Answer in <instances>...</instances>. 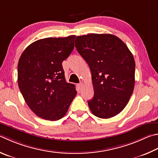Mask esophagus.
I'll return each mask as SVG.
<instances>
[{
  "mask_svg": "<svg viewBox=\"0 0 158 158\" xmlns=\"http://www.w3.org/2000/svg\"><path fill=\"white\" fill-rule=\"evenodd\" d=\"M83 85H84V84H83L82 83H81V84H77V88H78L79 90H81V88L83 87Z\"/></svg>",
  "mask_w": 158,
  "mask_h": 158,
  "instance_id": "1",
  "label": "esophagus"
}]
</instances>
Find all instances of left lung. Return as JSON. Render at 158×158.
I'll return each mask as SVG.
<instances>
[{
    "mask_svg": "<svg viewBox=\"0 0 158 158\" xmlns=\"http://www.w3.org/2000/svg\"><path fill=\"white\" fill-rule=\"evenodd\" d=\"M75 47L91 71L94 97L88 102L91 112L102 119L117 115L133 92V54L121 39L110 34L77 36Z\"/></svg>",
    "mask_w": 158,
    "mask_h": 158,
    "instance_id": "obj_1",
    "label": "left lung"
}]
</instances>
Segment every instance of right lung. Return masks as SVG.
<instances>
[{
  "mask_svg": "<svg viewBox=\"0 0 158 158\" xmlns=\"http://www.w3.org/2000/svg\"><path fill=\"white\" fill-rule=\"evenodd\" d=\"M74 35L38 40L27 46L18 64V84L28 106L42 119L56 121L77 94L65 81L62 62L74 49Z\"/></svg>",
  "mask_w": 158,
  "mask_h": 158,
  "instance_id": "add662e5",
  "label": "right lung"
}]
</instances>
